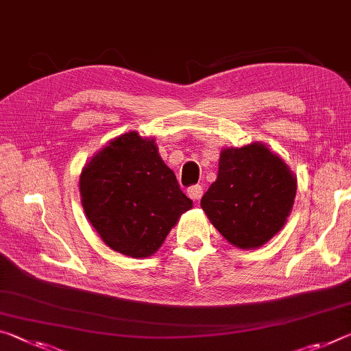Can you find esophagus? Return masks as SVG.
Instances as JSON below:
<instances>
[{"instance_id": "34e87169", "label": "esophagus", "mask_w": 351, "mask_h": 351, "mask_svg": "<svg viewBox=\"0 0 351 351\" xmlns=\"http://www.w3.org/2000/svg\"><path fill=\"white\" fill-rule=\"evenodd\" d=\"M187 195L189 198H192L193 202H197V199H199L203 197V187L199 184H195V186H191L187 189Z\"/></svg>"}]
</instances>
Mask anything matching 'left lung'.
Instances as JSON below:
<instances>
[{
    "instance_id": "obj_1",
    "label": "left lung",
    "mask_w": 351,
    "mask_h": 351,
    "mask_svg": "<svg viewBox=\"0 0 351 351\" xmlns=\"http://www.w3.org/2000/svg\"><path fill=\"white\" fill-rule=\"evenodd\" d=\"M297 193V178L263 143L225 148L219 175L202 198L217 231L234 247L250 250L269 242L285 226Z\"/></svg>"
}]
</instances>
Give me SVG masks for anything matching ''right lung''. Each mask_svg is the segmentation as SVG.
Wrapping results in <instances>:
<instances>
[{
	"label": "right lung",
	"mask_w": 351,
	"mask_h": 351,
	"mask_svg": "<svg viewBox=\"0 0 351 351\" xmlns=\"http://www.w3.org/2000/svg\"><path fill=\"white\" fill-rule=\"evenodd\" d=\"M81 203L109 248L148 258L162 245L181 214L192 208L154 138L136 131L110 141L81 171Z\"/></svg>",
	"instance_id": "obj_1"
}]
</instances>
